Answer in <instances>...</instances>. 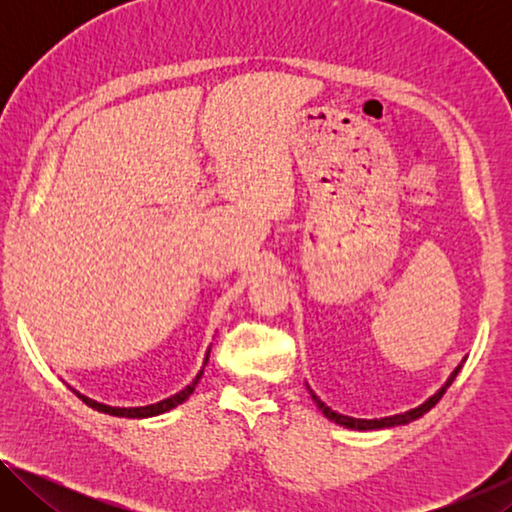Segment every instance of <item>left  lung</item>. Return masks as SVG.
I'll return each instance as SVG.
<instances>
[{"mask_svg": "<svg viewBox=\"0 0 512 512\" xmlns=\"http://www.w3.org/2000/svg\"><path fill=\"white\" fill-rule=\"evenodd\" d=\"M458 372H461V366H458V368L452 372V377L447 379V384H445L443 388H440V391H438L436 395L429 397L427 402L420 404L418 409H411V411H406V413H397V415H391V418H379V420L350 418V415H341V413H336V411L329 409V406H325L323 402H320L314 393H311V397H314V402L318 404V409L325 413V418H329V420L336 422V424H343V427H348V429H359V431H368V429H386V427H397V424H409V422H413V420L422 418V415L427 413V411H431L433 406H436V404L440 402V397H443V395L447 393V388L452 386V381L456 379Z\"/></svg>", "mask_w": 512, "mask_h": 512, "instance_id": "left-lung-1", "label": "left lung"}]
</instances>
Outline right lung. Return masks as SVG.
<instances>
[{
	"mask_svg": "<svg viewBox=\"0 0 512 512\" xmlns=\"http://www.w3.org/2000/svg\"><path fill=\"white\" fill-rule=\"evenodd\" d=\"M207 357H210V352H207ZM207 357H205V363H207ZM203 377V370L198 372L196 375V379L192 381V384H189L187 388H183V391L180 393H176V395H171V397H167V400H162V402H158V404H149V406H135V409H119V406H106V404H99V402H94V400H90V397H85V395H81V393H76V397H81V400L88 404V406H92V409H97V411H101V413H108V415H117V418H151V415H160V413H167L169 409H173V406H178V404H183L189 395L194 393V388H196V384H198V379Z\"/></svg>",
	"mask_w": 512,
	"mask_h": 512,
	"instance_id": "1",
	"label": "right lung"
}]
</instances>
